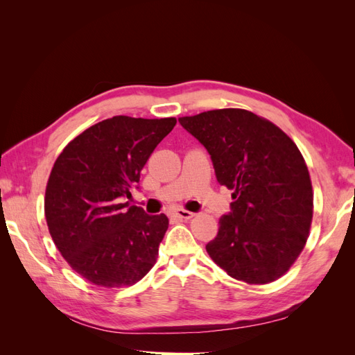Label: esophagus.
Here are the masks:
<instances>
[{"mask_svg":"<svg viewBox=\"0 0 355 355\" xmlns=\"http://www.w3.org/2000/svg\"><path fill=\"white\" fill-rule=\"evenodd\" d=\"M173 213L180 219H191L192 216H194V213L188 211V210H184V209H176Z\"/></svg>","mask_w":355,"mask_h":355,"instance_id":"esophagus-1","label":"esophagus"}]
</instances>
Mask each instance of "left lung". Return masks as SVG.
<instances>
[{"mask_svg":"<svg viewBox=\"0 0 355 355\" xmlns=\"http://www.w3.org/2000/svg\"><path fill=\"white\" fill-rule=\"evenodd\" d=\"M179 123L207 149L219 184L234 191L207 253L235 280L280 278L302 252L313 220V187L297 146L244 110L207 111Z\"/></svg>","mask_w":355,"mask_h":355,"instance_id":"left-lung-1","label":"left lung"}]
</instances>
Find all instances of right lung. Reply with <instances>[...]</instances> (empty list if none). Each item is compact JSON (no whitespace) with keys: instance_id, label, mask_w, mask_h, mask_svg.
Listing matches in <instances>:
<instances>
[{"instance_id":"obj_1","label":"right lung","mask_w":355,"mask_h":355,"mask_svg":"<svg viewBox=\"0 0 355 355\" xmlns=\"http://www.w3.org/2000/svg\"><path fill=\"white\" fill-rule=\"evenodd\" d=\"M175 125L176 118L116 115L78 135L53 166L44 200L49 231L72 270L90 283L130 286L154 266L168 219L124 201Z\"/></svg>"}]
</instances>
